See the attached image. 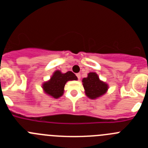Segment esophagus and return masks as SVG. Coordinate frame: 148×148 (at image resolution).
Listing matches in <instances>:
<instances>
[{"mask_svg":"<svg viewBox=\"0 0 148 148\" xmlns=\"http://www.w3.org/2000/svg\"><path fill=\"white\" fill-rule=\"evenodd\" d=\"M76 76H77V78H78V80H80V78H81V74H80V73H77Z\"/></svg>","mask_w":148,"mask_h":148,"instance_id":"esophagus-1","label":"esophagus"}]
</instances>
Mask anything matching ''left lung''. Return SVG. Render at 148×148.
I'll return each mask as SVG.
<instances>
[{
  "label": "left lung",
  "instance_id": "obj_1",
  "mask_svg": "<svg viewBox=\"0 0 148 148\" xmlns=\"http://www.w3.org/2000/svg\"><path fill=\"white\" fill-rule=\"evenodd\" d=\"M82 82L86 95L87 97L92 99L104 95L108 88V84L101 82L95 73H89L87 78H83Z\"/></svg>",
  "mask_w": 148,
  "mask_h": 148
}]
</instances>
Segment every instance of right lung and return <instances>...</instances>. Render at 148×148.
<instances>
[{"instance_id": "obj_1", "label": "right lung", "mask_w": 148, "mask_h": 148, "mask_svg": "<svg viewBox=\"0 0 148 148\" xmlns=\"http://www.w3.org/2000/svg\"><path fill=\"white\" fill-rule=\"evenodd\" d=\"M73 80H77V77L71 71L63 74L57 70L53 73L50 80L43 84V89L47 94L55 99H58L64 93V88L66 82Z\"/></svg>"}]
</instances>
